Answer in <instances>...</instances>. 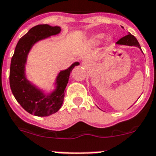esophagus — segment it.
<instances>
[{"instance_id": "obj_1", "label": "esophagus", "mask_w": 156, "mask_h": 156, "mask_svg": "<svg viewBox=\"0 0 156 156\" xmlns=\"http://www.w3.org/2000/svg\"><path fill=\"white\" fill-rule=\"evenodd\" d=\"M90 66V61H88V60H85V61H83L82 62V66H83V68H88L89 66Z\"/></svg>"}]
</instances>
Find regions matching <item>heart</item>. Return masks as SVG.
Returning <instances> with one entry per match:
<instances>
[{"label": "heart", "mask_w": 156, "mask_h": 156, "mask_svg": "<svg viewBox=\"0 0 156 156\" xmlns=\"http://www.w3.org/2000/svg\"><path fill=\"white\" fill-rule=\"evenodd\" d=\"M104 38V33H98L96 35H94L93 36H91L90 40H89V43H90V44H99L102 40ZM112 40L111 37H108L107 38V41L108 42H110Z\"/></svg>", "instance_id": "1"}]
</instances>
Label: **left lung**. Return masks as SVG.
<instances>
[{
	"label": "left lung",
	"instance_id": "1",
	"mask_svg": "<svg viewBox=\"0 0 156 156\" xmlns=\"http://www.w3.org/2000/svg\"><path fill=\"white\" fill-rule=\"evenodd\" d=\"M117 44L120 45H128V46H135V47L139 48L141 49L140 44H139V43L137 40L134 36L133 35H131V34H129V35H126V36H124L121 39L116 42Z\"/></svg>",
	"mask_w": 156,
	"mask_h": 156
}]
</instances>
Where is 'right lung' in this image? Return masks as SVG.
Listing matches in <instances>:
<instances>
[{
  "label": "right lung",
  "mask_w": 156,
  "mask_h": 156,
  "mask_svg": "<svg viewBox=\"0 0 156 156\" xmlns=\"http://www.w3.org/2000/svg\"><path fill=\"white\" fill-rule=\"evenodd\" d=\"M60 32V27H51L48 24L35 26L18 40L11 59L9 85L12 93L21 106L35 116H50L61 108L71 71L79 65L78 62H74L69 68L61 71L56 78V90L47 95L27 79L25 65L31 47L38 41Z\"/></svg>",
  "instance_id": "obj_1"
}]
</instances>
